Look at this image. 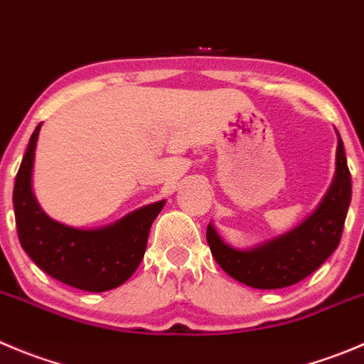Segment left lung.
<instances>
[{
  "label": "left lung",
  "mask_w": 364,
  "mask_h": 364,
  "mask_svg": "<svg viewBox=\"0 0 364 364\" xmlns=\"http://www.w3.org/2000/svg\"><path fill=\"white\" fill-rule=\"evenodd\" d=\"M336 136V173L331 188L295 228L252 248H236L225 243L209 223L207 243L213 257L232 279L255 289L286 288L311 275L338 248L350 205L352 182L343 141L338 132Z\"/></svg>",
  "instance_id": "8db88e82"
}]
</instances>
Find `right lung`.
Returning a JSON list of instances; mask_svg holds the SVG:
<instances>
[{"mask_svg":"<svg viewBox=\"0 0 364 364\" xmlns=\"http://www.w3.org/2000/svg\"><path fill=\"white\" fill-rule=\"evenodd\" d=\"M43 123L30 137L14 186V213L19 243L43 272L71 288L109 291L127 282L146 252L151 223L166 200L148 203L98 228L69 227L53 220L37 202L32 188L33 161Z\"/></svg>","mask_w":364,"mask_h":364,"instance_id":"add662e5","label":"right lung"}]
</instances>
